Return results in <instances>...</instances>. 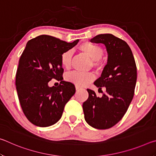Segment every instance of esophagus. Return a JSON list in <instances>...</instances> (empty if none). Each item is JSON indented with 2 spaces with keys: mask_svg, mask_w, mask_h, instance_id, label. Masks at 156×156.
<instances>
[{
  "mask_svg": "<svg viewBox=\"0 0 156 156\" xmlns=\"http://www.w3.org/2000/svg\"><path fill=\"white\" fill-rule=\"evenodd\" d=\"M81 89V87H79V86H77V85H76V90H79V89Z\"/></svg>",
  "mask_w": 156,
  "mask_h": 156,
  "instance_id": "34e87169",
  "label": "esophagus"
}]
</instances>
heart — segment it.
Segmentation results:
<instances>
[{"mask_svg":"<svg viewBox=\"0 0 156 156\" xmlns=\"http://www.w3.org/2000/svg\"><path fill=\"white\" fill-rule=\"evenodd\" d=\"M78 49L84 54L87 56L89 58L93 60V65L98 67L101 65L100 59L103 54V49L99 45L94 43L85 42L82 43L78 47ZM72 59V51L69 50L63 52L60 56V64L63 68L69 69L71 67ZM65 79L68 82L75 84L79 87H84L92 83L95 79V75L93 73H82L78 72H73L67 73Z\"/></svg>","mask_w":156,"mask_h":156,"instance_id":"heart-1","label":"heart"}]
</instances>
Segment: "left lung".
Here are the masks:
<instances>
[{"label":"left lung","instance_id":"8db88e82","mask_svg":"<svg viewBox=\"0 0 156 156\" xmlns=\"http://www.w3.org/2000/svg\"><path fill=\"white\" fill-rule=\"evenodd\" d=\"M91 43H102L107 48V63L94 84L102 93L98 97L87 89L89 98L83 102L86 122L98 129H109L122 119L133 98L137 68L131 48L125 41L111 34H99ZM105 86L106 91L101 89Z\"/></svg>","mask_w":156,"mask_h":156}]
</instances>
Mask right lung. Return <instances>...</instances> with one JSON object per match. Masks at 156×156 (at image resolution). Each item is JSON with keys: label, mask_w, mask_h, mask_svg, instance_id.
Instances as JSON below:
<instances>
[{"label": "right lung", "mask_w": 156, "mask_h": 156, "mask_svg": "<svg viewBox=\"0 0 156 156\" xmlns=\"http://www.w3.org/2000/svg\"><path fill=\"white\" fill-rule=\"evenodd\" d=\"M48 35L29 41L21 54L16 75V86L21 108L33 125L46 127L54 125L62 115L67 102L74 95V84L62 80L64 69L60 56L77 44ZM53 78L60 80L49 88Z\"/></svg>", "instance_id": "obj_1"}]
</instances>
